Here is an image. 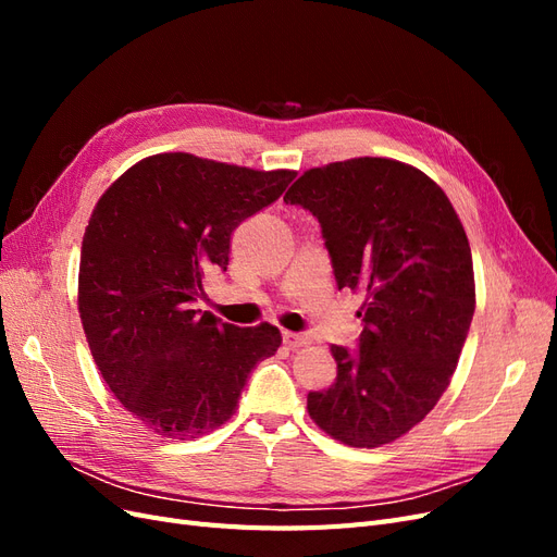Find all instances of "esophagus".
<instances>
[{"label": "esophagus", "instance_id": "1", "mask_svg": "<svg viewBox=\"0 0 557 557\" xmlns=\"http://www.w3.org/2000/svg\"><path fill=\"white\" fill-rule=\"evenodd\" d=\"M309 339L305 334H297V332H283V344L290 346V348H297V346H305Z\"/></svg>", "mask_w": 557, "mask_h": 557}]
</instances>
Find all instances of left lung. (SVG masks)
I'll list each match as a JSON object with an SVG mask.
<instances>
[{
	"label": "left lung",
	"mask_w": 557,
	"mask_h": 557,
	"mask_svg": "<svg viewBox=\"0 0 557 557\" xmlns=\"http://www.w3.org/2000/svg\"><path fill=\"white\" fill-rule=\"evenodd\" d=\"M283 201L318 218L339 290L364 295L358 348L330 346L336 379L309 393V416L342 444H391L434 409L462 352L476 307L465 227L440 185L385 158L309 170Z\"/></svg>",
	"instance_id": "obj_1"
}]
</instances>
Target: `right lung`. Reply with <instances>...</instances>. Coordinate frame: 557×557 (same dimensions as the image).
I'll return each instance as SVG.
<instances>
[{"label": "right lung", "instance_id": "1", "mask_svg": "<svg viewBox=\"0 0 557 557\" xmlns=\"http://www.w3.org/2000/svg\"><path fill=\"white\" fill-rule=\"evenodd\" d=\"M293 178L162 153L97 201L81 246V323L111 393L148 430L197 440L221 428L278 350V327L230 325L195 301L207 274L227 272L232 232Z\"/></svg>", "mask_w": 557, "mask_h": 557}]
</instances>
